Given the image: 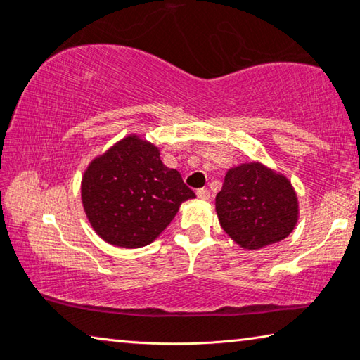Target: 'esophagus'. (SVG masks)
Listing matches in <instances>:
<instances>
[{
	"mask_svg": "<svg viewBox=\"0 0 360 360\" xmlns=\"http://www.w3.org/2000/svg\"><path fill=\"white\" fill-rule=\"evenodd\" d=\"M197 197L202 200V202H206V200L211 198V192L208 191V188H198Z\"/></svg>",
	"mask_w": 360,
	"mask_h": 360,
	"instance_id": "esophagus-1",
	"label": "esophagus"
}]
</instances>
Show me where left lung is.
Masks as SVG:
<instances>
[{
  "label": "left lung",
  "mask_w": 360,
  "mask_h": 360,
  "mask_svg": "<svg viewBox=\"0 0 360 360\" xmlns=\"http://www.w3.org/2000/svg\"><path fill=\"white\" fill-rule=\"evenodd\" d=\"M219 224L243 249H262L292 233L298 221V198L283 173L260 162H248L225 173L216 195Z\"/></svg>",
  "instance_id": "8db88e82"
}]
</instances>
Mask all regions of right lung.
<instances>
[{
	"instance_id": "1",
	"label": "right lung",
	"mask_w": 360,
	"mask_h": 360,
	"mask_svg": "<svg viewBox=\"0 0 360 360\" xmlns=\"http://www.w3.org/2000/svg\"><path fill=\"white\" fill-rule=\"evenodd\" d=\"M81 197L101 240L136 249L150 245L195 193L179 172L163 165L155 144L129 135L89 163Z\"/></svg>"
}]
</instances>
